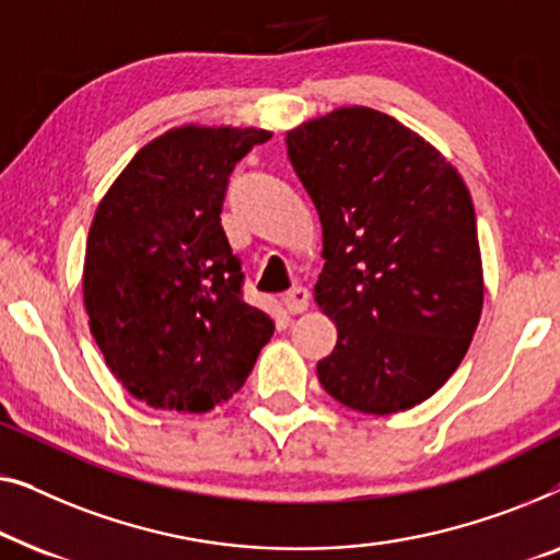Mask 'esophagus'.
Returning a JSON list of instances; mask_svg holds the SVG:
<instances>
[{"label": "esophagus", "instance_id": "34e87169", "mask_svg": "<svg viewBox=\"0 0 560 560\" xmlns=\"http://www.w3.org/2000/svg\"><path fill=\"white\" fill-rule=\"evenodd\" d=\"M283 304H287V310L291 314H299L304 312L306 306H310V289L304 287H291L287 294H283Z\"/></svg>", "mask_w": 560, "mask_h": 560}]
</instances>
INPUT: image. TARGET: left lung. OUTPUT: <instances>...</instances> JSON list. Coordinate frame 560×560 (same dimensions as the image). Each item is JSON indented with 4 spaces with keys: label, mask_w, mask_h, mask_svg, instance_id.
I'll list each match as a JSON object with an SVG mask.
<instances>
[{
    "label": "left lung",
    "mask_w": 560,
    "mask_h": 560,
    "mask_svg": "<svg viewBox=\"0 0 560 560\" xmlns=\"http://www.w3.org/2000/svg\"><path fill=\"white\" fill-rule=\"evenodd\" d=\"M287 154L325 233L314 302L337 345L317 362L322 388L375 416L421 404L459 368L482 314L467 185L419 133L365 106L289 131Z\"/></svg>",
    "instance_id": "1"
}]
</instances>
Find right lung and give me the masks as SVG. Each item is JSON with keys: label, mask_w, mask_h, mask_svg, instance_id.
<instances>
[{"label": "right lung", "mask_w": 560, "mask_h": 560, "mask_svg": "<svg viewBox=\"0 0 560 560\" xmlns=\"http://www.w3.org/2000/svg\"><path fill=\"white\" fill-rule=\"evenodd\" d=\"M264 129L167 131L126 164L85 243L83 302L106 365L133 398L205 413L246 383L273 335L243 299L220 225L228 183Z\"/></svg>", "instance_id": "obj_1"}]
</instances>
